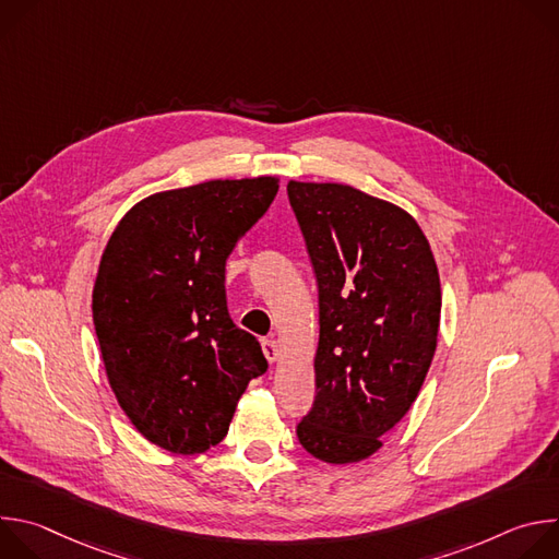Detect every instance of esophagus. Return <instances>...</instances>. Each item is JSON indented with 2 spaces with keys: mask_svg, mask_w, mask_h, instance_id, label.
<instances>
[{
  "mask_svg": "<svg viewBox=\"0 0 559 559\" xmlns=\"http://www.w3.org/2000/svg\"><path fill=\"white\" fill-rule=\"evenodd\" d=\"M263 354H265V358H267L270 362H276L278 356H281L278 345H276L274 341H263Z\"/></svg>",
  "mask_w": 559,
  "mask_h": 559,
  "instance_id": "34e87169",
  "label": "esophagus"
}]
</instances>
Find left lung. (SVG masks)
Instances as JSON below:
<instances>
[{
	"label": "left lung",
	"instance_id": "1",
	"mask_svg": "<svg viewBox=\"0 0 559 559\" xmlns=\"http://www.w3.org/2000/svg\"><path fill=\"white\" fill-rule=\"evenodd\" d=\"M318 283L316 397L296 436L330 464L376 453L409 412L436 354L440 276L405 210L343 183L289 181Z\"/></svg>",
	"mask_w": 559,
	"mask_h": 559
}]
</instances>
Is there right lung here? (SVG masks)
I'll use <instances>...</instances> for the list:
<instances>
[{
  "mask_svg": "<svg viewBox=\"0 0 559 559\" xmlns=\"http://www.w3.org/2000/svg\"><path fill=\"white\" fill-rule=\"evenodd\" d=\"M276 192L274 177L158 192L110 236L95 332L121 409L156 447L192 455L218 444L248 382L267 371L259 341L229 318L225 261Z\"/></svg>",
  "mask_w": 559,
  "mask_h": 559,
  "instance_id": "right-lung-1",
  "label": "right lung"
}]
</instances>
